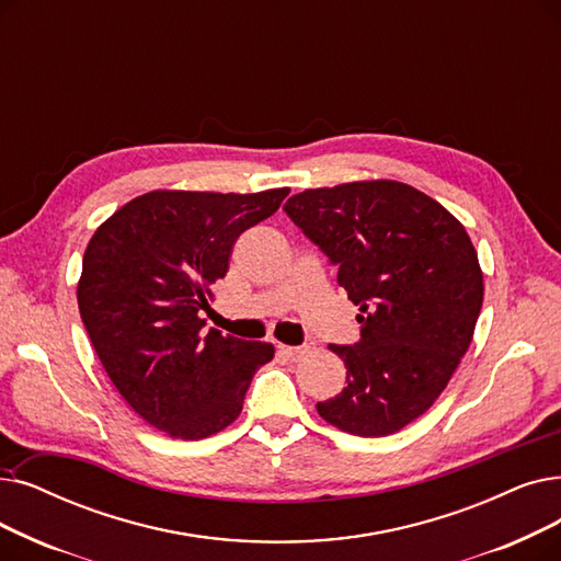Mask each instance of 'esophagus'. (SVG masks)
<instances>
[{
    "label": "esophagus",
    "mask_w": 561,
    "mask_h": 561,
    "mask_svg": "<svg viewBox=\"0 0 561 561\" xmlns=\"http://www.w3.org/2000/svg\"><path fill=\"white\" fill-rule=\"evenodd\" d=\"M277 351H279L284 357H288V359H298V357H302V355L307 353V348H302V346H284V344H279Z\"/></svg>",
    "instance_id": "esophagus-1"
}]
</instances>
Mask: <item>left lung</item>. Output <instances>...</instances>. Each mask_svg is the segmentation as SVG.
I'll list each match as a JSON object with an SVG mask.
<instances>
[{"mask_svg": "<svg viewBox=\"0 0 561 561\" xmlns=\"http://www.w3.org/2000/svg\"><path fill=\"white\" fill-rule=\"evenodd\" d=\"M284 210L359 307L362 339L330 346L346 387L316 410L359 437L401 431L443 394L472 344L483 273L466 227L428 194L385 179L305 190Z\"/></svg>", "mask_w": 561, "mask_h": 561, "instance_id": "8db88e82", "label": "left lung"}]
</instances>
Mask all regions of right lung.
Returning <instances> with one entry per match:
<instances>
[{
    "label": "right lung",
    "instance_id": "add662e5",
    "mask_svg": "<svg viewBox=\"0 0 561 561\" xmlns=\"http://www.w3.org/2000/svg\"><path fill=\"white\" fill-rule=\"evenodd\" d=\"M286 194L153 190L89 240L78 282L82 323L118 394L169 437L202 440L236 422L252 376L275 357L265 341L206 332L199 311L215 300L236 238Z\"/></svg>",
    "mask_w": 561,
    "mask_h": 561
}]
</instances>
